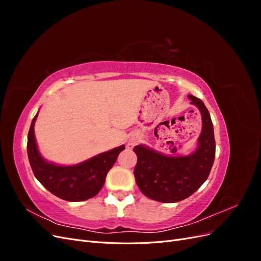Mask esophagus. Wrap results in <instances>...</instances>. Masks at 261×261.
<instances>
[{
  "instance_id": "34e87169",
  "label": "esophagus",
  "mask_w": 261,
  "mask_h": 261,
  "mask_svg": "<svg viewBox=\"0 0 261 261\" xmlns=\"http://www.w3.org/2000/svg\"><path fill=\"white\" fill-rule=\"evenodd\" d=\"M134 145H135V144H134V141H132V143H129V144H128V147H129V148H132V147H134Z\"/></svg>"
}]
</instances>
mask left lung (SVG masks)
<instances>
[{"label": "left lung", "mask_w": 261, "mask_h": 261, "mask_svg": "<svg viewBox=\"0 0 261 261\" xmlns=\"http://www.w3.org/2000/svg\"><path fill=\"white\" fill-rule=\"evenodd\" d=\"M192 103L200 110L202 130L198 148L191 155L168 156L144 146L134 152L137 164L134 170L140 192L160 202H177L193 195L210 174L216 155V140L211 117L203 102L189 94Z\"/></svg>", "instance_id": "left-lung-1"}]
</instances>
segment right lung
Instances as JSON below:
<instances>
[{"instance_id":"right-lung-1","label":"right lung","mask_w":261,"mask_h":261,"mask_svg":"<svg viewBox=\"0 0 261 261\" xmlns=\"http://www.w3.org/2000/svg\"><path fill=\"white\" fill-rule=\"evenodd\" d=\"M38 113L31 122L27 152L31 170L50 193L67 201H83L96 196L105 185L108 172L113 167L124 146L100 153L73 167H59L43 160L39 153L34 133Z\"/></svg>"}]
</instances>
